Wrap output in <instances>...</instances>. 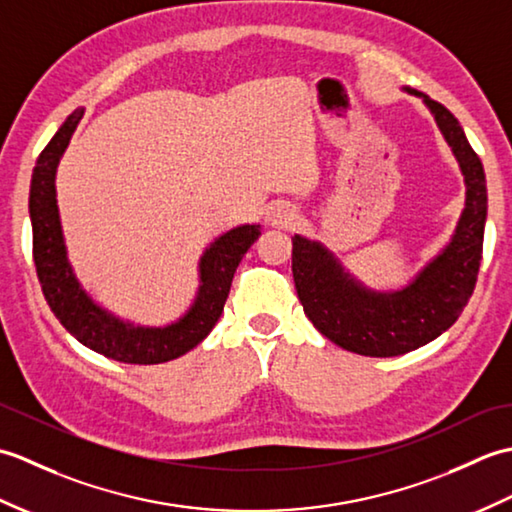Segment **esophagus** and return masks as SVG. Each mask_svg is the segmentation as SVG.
I'll use <instances>...</instances> for the list:
<instances>
[{
  "instance_id": "obj_1",
  "label": "esophagus",
  "mask_w": 512,
  "mask_h": 512,
  "mask_svg": "<svg viewBox=\"0 0 512 512\" xmlns=\"http://www.w3.org/2000/svg\"><path fill=\"white\" fill-rule=\"evenodd\" d=\"M292 217H295V209H290L288 204L275 206V209L270 211V222H273V224H284V222H290Z\"/></svg>"
}]
</instances>
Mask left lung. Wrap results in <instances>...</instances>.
Segmentation results:
<instances>
[{
    "instance_id": "8db88e82",
    "label": "left lung",
    "mask_w": 512,
    "mask_h": 512,
    "mask_svg": "<svg viewBox=\"0 0 512 512\" xmlns=\"http://www.w3.org/2000/svg\"><path fill=\"white\" fill-rule=\"evenodd\" d=\"M424 103L436 116L466 182V206L444 253L407 288L372 295L347 277L321 244L292 237V277L303 312L332 343L361 356H400L438 339L458 321L480 273L486 222L482 160L447 107L429 96Z\"/></svg>"
}]
</instances>
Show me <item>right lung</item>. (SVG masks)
<instances>
[{
	"mask_svg": "<svg viewBox=\"0 0 512 512\" xmlns=\"http://www.w3.org/2000/svg\"><path fill=\"white\" fill-rule=\"evenodd\" d=\"M83 110L72 112L59 132L52 136L37 158L30 182V220H32V257L37 277L54 317L76 341L118 363L158 365L187 354L206 339L220 319L235 268L246 250L259 237L257 224L237 226L217 237L200 259V292L191 310L178 323L167 328H134V325L110 317L94 306L81 290L65 257L61 222L54 193V173L59 158L68 147L79 125Z\"/></svg>",
	"mask_w": 512,
	"mask_h": 512,
	"instance_id": "obj_1",
	"label": "right lung"
}]
</instances>
